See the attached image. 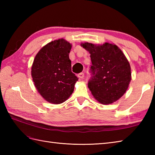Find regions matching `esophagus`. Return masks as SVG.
I'll return each instance as SVG.
<instances>
[{
    "label": "esophagus",
    "instance_id": "34e87169",
    "mask_svg": "<svg viewBox=\"0 0 155 155\" xmlns=\"http://www.w3.org/2000/svg\"><path fill=\"white\" fill-rule=\"evenodd\" d=\"M84 74L83 72H81V73H79L77 75V77L79 78L80 79H82V78H84Z\"/></svg>",
    "mask_w": 155,
    "mask_h": 155
}]
</instances>
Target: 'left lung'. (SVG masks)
<instances>
[{
    "mask_svg": "<svg viewBox=\"0 0 155 155\" xmlns=\"http://www.w3.org/2000/svg\"><path fill=\"white\" fill-rule=\"evenodd\" d=\"M81 46L91 54L93 74L88 87L94 98L103 104H112L123 96L131 81L129 62L116 45L89 42Z\"/></svg>",
    "mask_w": 155,
    "mask_h": 155,
    "instance_id": "left-lung-1",
    "label": "left lung"
}]
</instances>
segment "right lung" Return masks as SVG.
Instances as JSON below:
<instances>
[{
    "mask_svg": "<svg viewBox=\"0 0 155 155\" xmlns=\"http://www.w3.org/2000/svg\"><path fill=\"white\" fill-rule=\"evenodd\" d=\"M72 45L64 38L45 45L35 56L31 76L38 93L48 103H64L74 91L78 78L71 71Z\"/></svg>",
    "mask_w": 155,
    "mask_h": 155,
    "instance_id": "right-lung-1",
    "label": "right lung"
}]
</instances>
